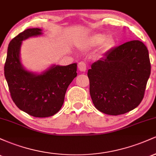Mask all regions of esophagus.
<instances>
[{
  "instance_id": "1",
  "label": "esophagus",
  "mask_w": 156,
  "mask_h": 156,
  "mask_svg": "<svg viewBox=\"0 0 156 156\" xmlns=\"http://www.w3.org/2000/svg\"><path fill=\"white\" fill-rule=\"evenodd\" d=\"M78 69H79L80 71H81V72H85L86 70H87V64L84 62H80L78 63Z\"/></svg>"
}]
</instances>
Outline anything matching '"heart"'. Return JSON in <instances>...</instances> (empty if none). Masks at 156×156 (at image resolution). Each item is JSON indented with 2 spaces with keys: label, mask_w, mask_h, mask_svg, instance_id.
Listing matches in <instances>:
<instances>
[{
  "label": "heart",
  "mask_w": 156,
  "mask_h": 156,
  "mask_svg": "<svg viewBox=\"0 0 156 156\" xmlns=\"http://www.w3.org/2000/svg\"><path fill=\"white\" fill-rule=\"evenodd\" d=\"M101 44V48L103 50H108L112 46L114 43V39L112 37H107L104 39V35L101 34H97L92 36L86 42L85 46L87 47H94L98 44Z\"/></svg>",
  "instance_id": "b5f03b06"
}]
</instances>
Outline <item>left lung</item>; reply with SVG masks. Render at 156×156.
<instances>
[{
  "label": "left lung",
  "mask_w": 156,
  "mask_h": 156,
  "mask_svg": "<svg viewBox=\"0 0 156 156\" xmlns=\"http://www.w3.org/2000/svg\"><path fill=\"white\" fill-rule=\"evenodd\" d=\"M149 53L143 42L133 40L114 48L88 70L89 92L95 108L119 115L140 104L150 75Z\"/></svg>",
  "instance_id": "left-lung-1"
}]
</instances>
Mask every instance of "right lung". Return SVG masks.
<instances>
[{
	"instance_id": "add662e5",
	"label": "right lung",
	"mask_w": 156,
	"mask_h": 156,
	"mask_svg": "<svg viewBox=\"0 0 156 156\" xmlns=\"http://www.w3.org/2000/svg\"><path fill=\"white\" fill-rule=\"evenodd\" d=\"M40 28H28L11 40L4 76L12 101L20 110L35 117H51L64 103L67 87L77 76V64L53 65L40 75L26 70L20 60L22 41L42 34Z\"/></svg>"
}]
</instances>
